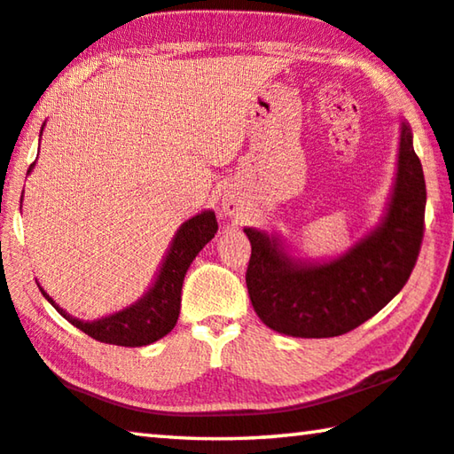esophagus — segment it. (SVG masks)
I'll use <instances>...</instances> for the list:
<instances>
[{
	"label": "esophagus",
	"instance_id": "34e87169",
	"mask_svg": "<svg viewBox=\"0 0 454 454\" xmlns=\"http://www.w3.org/2000/svg\"><path fill=\"white\" fill-rule=\"evenodd\" d=\"M222 210H224L228 215H239L242 212V207L232 196H226L224 200H222Z\"/></svg>",
	"mask_w": 454,
	"mask_h": 454
}]
</instances>
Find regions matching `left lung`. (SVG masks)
I'll return each instance as SVG.
<instances>
[{
  "label": "left lung",
  "instance_id": "left-lung-1",
  "mask_svg": "<svg viewBox=\"0 0 454 454\" xmlns=\"http://www.w3.org/2000/svg\"><path fill=\"white\" fill-rule=\"evenodd\" d=\"M427 185L412 129L402 121L398 163L376 228L327 261L294 258L283 239L244 228L253 254L247 286L258 317L291 337H335L362 325L402 291L420 253Z\"/></svg>",
  "mask_w": 454,
  "mask_h": 454
}]
</instances>
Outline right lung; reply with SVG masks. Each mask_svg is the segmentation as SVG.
I'll return each instance as SVG.
<instances>
[{"instance_id": "obj_1", "label": "right lung", "mask_w": 454, "mask_h": 454, "mask_svg": "<svg viewBox=\"0 0 454 454\" xmlns=\"http://www.w3.org/2000/svg\"><path fill=\"white\" fill-rule=\"evenodd\" d=\"M44 125H42V131H44ZM32 168L34 163L27 169V174H30ZM215 232H218V222H215V214L212 210H204L193 215V218L185 220L176 232L174 240H171L155 280L151 283L147 293L129 307L121 309L117 313L105 315L100 319L82 321L72 317V315L56 305V301L42 286L40 291L64 319L84 331L86 335H90L92 340L123 345V348H141V345H149L161 340V337L168 335L176 327L179 307H182V286L185 272H188L190 264L198 256L200 250L214 239Z\"/></svg>"}]
</instances>
